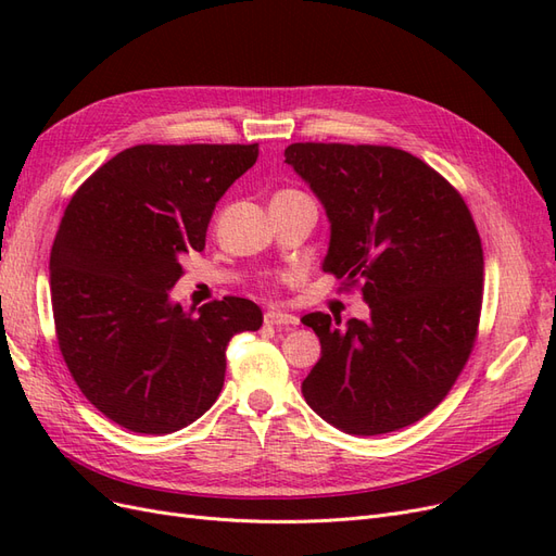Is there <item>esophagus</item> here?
Here are the masks:
<instances>
[{
  "label": "esophagus",
  "mask_w": 556,
  "mask_h": 556,
  "mask_svg": "<svg viewBox=\"0 0 556 556\" xmlns=\"http://www.w3.org/2000/svg\"><path fill=\"white\" fill-rule=\"evenodd\" d=\"M264 323L271 325V327H296L299 317H294L290 313H280V311H268L264 315Z\"/></svg>",
  "instance_id": "1"
}]
</instances>
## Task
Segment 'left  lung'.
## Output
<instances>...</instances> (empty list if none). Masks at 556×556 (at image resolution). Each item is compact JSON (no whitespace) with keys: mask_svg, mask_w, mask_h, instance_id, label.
<instances>
[{"mask_svg":"<svg viewBox=\"0 0 556 556\" xmlns=\"http://www.w3.org/2000/svg\"><path fill=\"white\" fill-rule=\"evenodd\" d=\"M285 162L327 208L323 268L371 306L368 323L301 317L323 343L301 392L345 433L415 425L447 396L478 339L484 260L473 215L452 182L392 146L292 143Z\"/></svg>","mask_w":556,"mask_h":556,"instance_id":"obj_1","label":"left lung"}]
</instances>
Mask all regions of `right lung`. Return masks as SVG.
<instances>
[{"label":"right lung","instance_id":"right-lung-1","mask_svg":"<svg viewBox=\"0 0 556 556\" xmlns=\"http://www.w3.org/2000/svg\"><path fill=\"white\" fill-rule=\"evenodd\" d=\"M257 143H141L80 185L50 252L62 359L92 406L134 433H172L204 415L225 384L229 341L262 327L248 299L197 315L169 301L180 257L206 245L229 185Z\"/></svg>","mask_w":556,"mask_h":556}]
</instances>
